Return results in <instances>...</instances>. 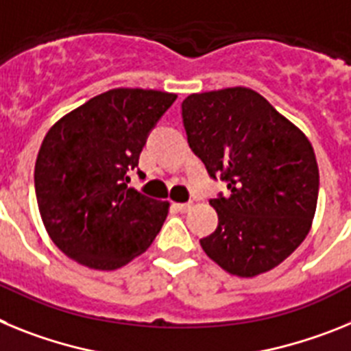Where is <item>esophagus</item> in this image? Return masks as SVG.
Returning <instances> with one entry per match:
<instances>
[{
    "label": "esophagus",
    "instance_id": "obj_1",
    "mask_svg": "<svg viewBox=\"0 0 351 351\" xmlns=\"http://www.w3.org/2000/svg\"><path fill=\"white\" fill-rule=\"evenodd\" d=\"M175 206L180 210V212H189L191 206H193V203H175Z\"/></svg>",
    "mask_w": 351,
    "mask_h": 351
}]
</instances>
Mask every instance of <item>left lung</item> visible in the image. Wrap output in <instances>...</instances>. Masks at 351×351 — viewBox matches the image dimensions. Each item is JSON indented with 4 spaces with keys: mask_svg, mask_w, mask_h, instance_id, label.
Returning <instances> with one entry per match:
<instances>
[{
    "mask_svg": "<svg viewBox=\"0 0 351 351\" xmlns=\"http://www.w3.org/2000/svg\"><path fill=\"white\" fill-rule=\"evenodd\" d=\"M191 150L230 196L210 199L217 230L199 243L226 272H268L304 242L318 201L315 150L302 130L251 88L193 93L182 102Z\"/></svg>",
    "mask_w": 351,
    "mask_h": 351,
    "instance_id": "left-lung-1",
    "label": "left lung"
}]
</instances>
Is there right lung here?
<instances>
[{"label": "right lung", "instance_id": "add662e5", "mask_svg": "<svg viewBox=\"0 0 351 351\" xmlns=\"http://www.w3.org/2000/svg\"><path fill=\"white\" fill-rule=\"evenodd\" d=\"M175 100L167 91L114 88L45 134L35 162L36 203L49 237L69 258L117 270L150 247L169 203L129 187V171Z\"/></svg>", "mask_w": 351, "mask_h": 351}]
</instances>
